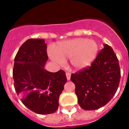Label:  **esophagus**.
Listing matches in <instances>:
<instances>
[{"instance_id": "obj_1", "label": "esophagus", "mask_w": 129, "mask_h": 129, "mask_svg": "<svg viewBox=\"0 0 129 129\" xmlns=\"http://www.w3.org/2000/svg\"><path fill=\"white\" fill-rule=\"evenodd\" d=\"M66 77L67 80H70V77H71V74L69 73H66Z\"/></svg>"}]
</instances>
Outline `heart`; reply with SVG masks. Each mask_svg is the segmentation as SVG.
<instances>
[{"label": "heart", "instance_id": "heart-1", "mask_svg": "<svg viewBox=\"0 0 129 129\" xmlns=\"http://www.w3.org/2000/svg\"><path fill=\"white\" fill-rule=\"evenodd\" d=\"M96 42L85 38H76L60 42L56 47V54L51 53V59L59 64L70 59V64L75 70L86 68L94 61L98 53Z\"/></svg>", "mask_w": 129, "mask_h": 129}]
</instances>
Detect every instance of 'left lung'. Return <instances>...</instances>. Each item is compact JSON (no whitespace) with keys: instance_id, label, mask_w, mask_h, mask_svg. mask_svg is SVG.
Returning a JSON list of instances; mask_svg holds the SVG:
<instances>
[{"instance_id":"left-lung-1","label":"left lung","mask_w":129,"mask_h":129,"mask_svg":"<svg viewBox=\"0 0 129 129\" xmlns=\"http://www.w3.org/2000/svg\"><path fill=\"white\" fill-rule=\"evenodd\" d=\"M121 78L119 62L113 49L107 44L98 54L90 67L72 74L78 102L85 110L103 107L113 97Z\"/></svg>"}]
</instances>
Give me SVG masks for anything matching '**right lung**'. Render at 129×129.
Masks as SVG:
<instances>
[{
  "label": "right lung",
  "mask_w": 129,
  "mask_h": 129,
  "mask_svg": "<svg viewBox=\"0 0 129 129\" xmlns=\"http://www.w3.org/2000/svg\"><path fill=\"white\" fill-rule=\"evenodd\" d=\"M48 60L47 44L42 39H29L20 46L13 70L14 88L22 103L41 115L53 113L67 82L60 70L51 73L44 68Z\"/></svg>",
  "instance_id": "1"
}]
</instances>
